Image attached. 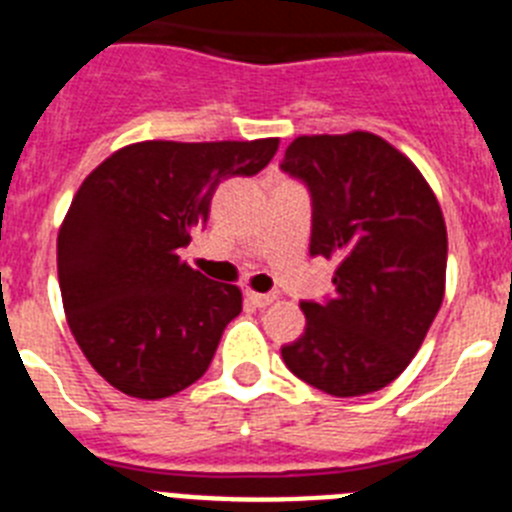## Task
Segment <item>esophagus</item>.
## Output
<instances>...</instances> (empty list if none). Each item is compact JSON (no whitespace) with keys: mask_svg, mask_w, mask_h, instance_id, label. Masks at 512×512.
I'll use <instances>...</instances> for the list:
<instances>
[{"mask_svg":"<svg viewBox=\"0 0 512 512\" xmlns=\"http://www.w3.org/2000/svg\"><path fill=\"white\" fill-rule=\"evenodd\" d=\"M247 299L252 301L255 306H260V309H265V306L273 304L275 299H278V293H257V291H247Z\"/></svg>","mask_w":512,"mask_h":512,"instance_id":"34e87169","label":"esophagus"}]
</instances>
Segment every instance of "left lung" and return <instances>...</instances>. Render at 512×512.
<instances>
[{
	"instance_id": "8db88e82",
	"label": "left lung",
	"mask_w": 512,
	"mask_h": 512,
	"mask_svg": "<svg viewBox=\"0 0 512 512\" xmlns=\"http://www.w3.org/2000/svg\"><path fill=\"white\" fill-rule=\"evenodd\" d=\"M281 167L311 190V255L335 260V296L304 301L281 348L293 376L332 397L384 389L410 366L446 293L441 203L412 159L368 131L299 136Z\"/></svg>"
}]
</instances>
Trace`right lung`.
<instances>
[{
	"label": "right lung",
	"instance_id": "1",
	"mask_svg": "<svg viewBox=\"0 0 512 512\" xmlns=\"http://www.w3.org/2000/svg\"><path fill=\"white\" fill-rule=\"evenodd\" d=\"M278 139L139 141L79 185L56 239L69 330L102 379L136 399L172 397L211 366L242 291L180 257L224 177L257 175Z\"/></svg>",
	"mask_w": 512,
	"mask_h": 512
}]
</instances>
